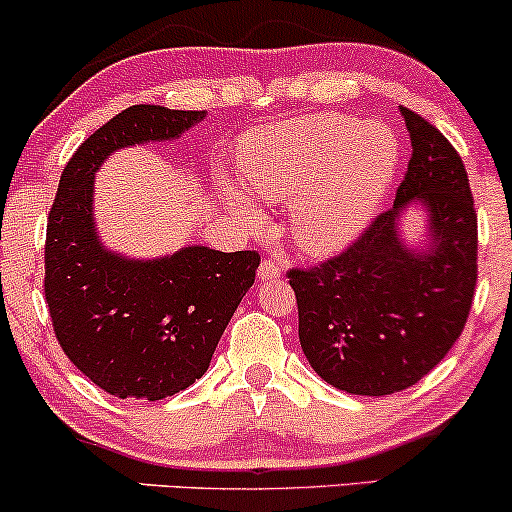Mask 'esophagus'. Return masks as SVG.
<instances>
[{
  "label": "esophagus",
  "mask_w": 512,
  "mask_h": 512,
  "mask_svg": "<svg viewBox=\"0 0 512 512\" xmlns=\"http://www.w3.org/2000/svg\"><path fill=\"white\" fill-rule=\"evenodd\" d=\"M257 276H260L262 281H267V279H276V276H281V264L276 262V260H262V264H260V269H257Z\"/></svg>",
  "instance_id": "obj_1"
}]
</instances>
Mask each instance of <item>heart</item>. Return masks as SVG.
Returning <instances> with one entry per match:
<instances>
[{
    "label": "heart",
    "mask_w": 512,
    "mask_h": 512,
    "mask_svg": "<svg viewBox=\"0 0 512 512\" xmlns=\"http://www.w3.org/2000/svg\"><path fill=\"white\" fill-rule=\"evenodd\" d=\"M398 157L389 126L343 114L262 128L238 147L245 190L262 202L295 199L293 238L315 255L343 248L367 224L391 186Z\"/></svg>",
    "instance_id": "heart-1"
}]
</instances>
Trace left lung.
Returning <instances> with one entry per match:
<instances>
[{"label":"left lung","instance_id":"1","mask_svg":"<svg viewBox=\"0 0 512 512\" xmlns=\"http://www.w3.org/2000/svg\"><path fill=\"white\" fill-rule=\"evenodd\" d=\"M410 162L396 202L334 257L288 269L303 353L326 384L389 396L417 384L463 334L477 286V212L455 147L400 107ZM422 199L433 221L424 256L399 243L395 217Z\"/></svg>","mask_w":512,"mask_h":512}]
</instances>
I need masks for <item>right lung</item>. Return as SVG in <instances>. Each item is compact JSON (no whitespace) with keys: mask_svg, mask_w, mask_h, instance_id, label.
<instances>
[{"mask_svg":"<svg viewBox=\"0 0 512 512\" xmlns=\"http://www.w3.org/2000/svg\"><path fill=\"white\" fill-rule=\"evenodd\" d=\"M205 112L133 104L73 152L47 217L45 300L61 350L116 398L162 400L207 372L260 252L186 248L121 260L92 226V174L119 147L178 138Z\"/></svg>","mask_w":512,"mask_h":512,"instance_id":"right-lung-1","label":"right lung"}]
</instances>
